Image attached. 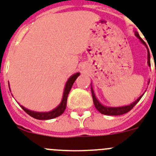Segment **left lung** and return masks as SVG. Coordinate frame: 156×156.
Masks as SVG:
<instances>
[{
	"mask_svg": "<svg viewBox=\"0 0 156 156\" xmlns=\"http://www.w3.org/2000/svg\"><path fill=\"white\" fill-rule=\"evenodd\" d=\"M135 35L138 38L139 40H140L142 42L143 44H144L146 46V48L147 49V63H148V66H151V61H150V52H149V50L147 47V44L145 43L144 40L141 39V37L140 36L139 33L137 31L135 32ZM91 93H92V97H93V101H94V104L96 107V108L98 109L101 113H102L104 115H108V116H119V115H122V114H125V113H127L128 112L131 110V109H133V107L139 102V101L140 100L141 98L143 97L140 96V98L137 99L136 101H135L134 102L133 104H131L130 105H126V106H122V107H116V108H112V107H107V106H104L102 105L101 104L99 101H98V99L96 98L95 97V94H94V90L93 89L91 88Z\"/></svg>",
	"mask_w": 156,
	"mask_h": 156,
	"instance_id": "8db88e82",
	"label": "left lung"
}]
</instances>
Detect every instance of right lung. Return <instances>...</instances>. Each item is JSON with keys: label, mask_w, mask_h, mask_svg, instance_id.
<instances>
[{"label": "right lung", "mask_w": 156, "mask_h": 156, "mask_svg": "<svg viewBox=\"0 0 156 156\" xmlns=\"http://www.w3.org/2000/svg\"><path fill=\"white\" fill-rule=\"evenodd\" d=\"M79 73H76L75 74L72 75L69 79H68L67 82H66V86H65V89H64V93H63V98H62V102L60 103L57 108H55L54 110L48 112H33V111L28 110L24 107L21 106L23 110L27 112V114L32 116L33 118L37 119V120H50V119L55 118L57 116H60L63 113V112L66 109V101H67V97L68 94L70 93V90L71 89L72 86L74 84V81L76 80V78H78L79 76Z\"/></svg>", "instance_id": "obj_1"}]
</instances>
